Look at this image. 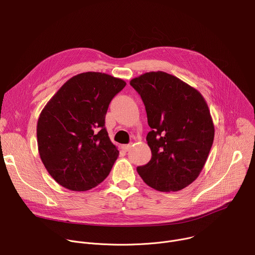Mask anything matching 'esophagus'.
I'll return each mask as SVG.
<instances>
[{
    "instance_id": "34e87169",
    "label": "esophagus",
    "mask_w": 255,
    "mask_h": 255,
    "mask_svg": "<svg viewBox=\"0 0 255 255\" xmlns=\"http://www.w3.org/2000/svg\"><path fill=\"white\" fill-rule=\"evenodd\" d=\"M130 148H131V145H130V144H128V145H123V146H122V149H123L124 151H126V152H128Z\"/></svg>"
}]
</instances>
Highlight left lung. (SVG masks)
<instances>
[{"label":"left lung","mask_w":255,"mask_h":255,"mask_svg":"<svg viewBox=\"0 0 255 255\" xmlns=\"http://www.w3.org/2000/svg\"><path fill=\"white\" fill-rule=\"evenodd\" d=\"M140 95L152 128L148 164L136 171L152 188L178 191L193 182L206 164L215 128L203 95L175 76L149 72L130 81Z\"/></svg>","instance_id":"left-lung-1"}]
</instances>
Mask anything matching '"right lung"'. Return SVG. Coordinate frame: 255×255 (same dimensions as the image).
I'll list each match as a JSON object with an SVG mask.
<instances>
[{"mask_svg": "<svg viewBox=\"0 0 255 255\" xmlns=\"http://www.w3.org/2000/svg\"><path fill=\"white\" fill-rule=\"evenodd\" d=\"M127 83L98 72L72 77L42 109L37 122L40 159L50 176L73 191L101 183L119 157L105 128L112 98Z\"/></svg>", "mask_w": 255, "mask_h": 255, "instance_id": "add662e5", "label": "right lung"}]
</instances>
